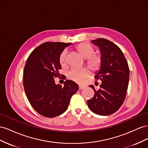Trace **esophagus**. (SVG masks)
I'll use <instances>...</instances> for the list:
<instances>
[{
	"mask_svg": "<svg viewBox=\"0 0 148 148\" xmlns=\"http://www.w3.org/2000/svg\"><path fill=\"white\" fill-rule=\"evenodd\" d=\"M86 88V86H82V85H79V90H82V89H84V88Z\"/></svg>",
	"mask_w": 148,
	"mask_h": 148,
	"instance_id": "esophagus-1",
	"label": "esophagus"
}]
</instances>
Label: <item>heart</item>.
<instances>
[{"label":"heart","instance_id":"obj_1","mask_svg":"<svg viewBox=\"0 0 148 148\" xmlns=\"http://www.w3.org/2000/svg\"><path fill=\"white\" fill-rule=\"evenodd\" d=\"M75 49L77 52L84 58L86 59L88 67L92 71H97L99 69L101 64V59L97 56L95 55L94 49L92 46L87 43H81L76 46ZM67 52L64 51L60 57V63L62 66L67 64ZM89 75V71L87 69H71L67 76L69 79L75 82L81 83L84 79Z\"/></svg>","mask_w":148,"mask_h":148}]
</instances>
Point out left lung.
<instances>
[{
  "instance_id": "1",
  "label": "left lung",
  "mask_w": 148,
  "mask_h": 148,
  "mask_svg": "<svg viewBox=\"0 0 148 148\" xmlns=\"http://www.w3.org/2000/svg\"><path fill=\"white\" fill-rule=\"evenodd\" d=\"M101 53L100 69L95 77L102 84L94 96L87 101L90 110L99 115L107 116L116 112L123 104L127 92L130 69L128 62L120 48L112 41L103 38L92 40Z\"/></svg>"
}]
</instances>
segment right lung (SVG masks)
I'll use <instances>...</instances> for the list:
<instances>
[{"label":"right lung","instance_id":"right-lung-1","mask_svg":"<svg viewBox=\"0 0 148 148\" xmlns=\"http://www.w3.org/2000/svg\"><path fill=\"white\" fill-rule=\"evenodd\" d=\"M71 45L46 42L33 51L25 64V94L33 108L44 116L53 118L64 113L68 108L71 97L79 89L77 84L71 80H66L64 86L54 81L61 69V54Z\"/></svg>","mask_w":148,"mask_h":148}]
</instances>
